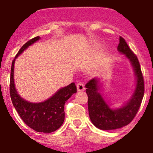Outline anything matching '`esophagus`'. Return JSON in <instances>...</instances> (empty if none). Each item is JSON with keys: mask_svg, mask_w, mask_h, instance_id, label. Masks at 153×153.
<instances>
[{"mask_svg": "<svg viewBox=\"0 0 153 153\" xmlns=\"http://www.w3.org/2000/svg\"><path fill=\"white\" fill-rule=\"evenodd\" d=\"M76 88H77L78 91H84L85 86L83 83H78L76 85Z\"/></svg>", "mask_w": 153, "mask_h": 153, "instance_id": "obj_1", "label": "esophagus"}]
</instances>
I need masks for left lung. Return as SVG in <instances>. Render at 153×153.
<instances>
[{
  "instance_id": "left-lung-1",
  "label": "left lung",
  "mask_w": 153,
  "mask_h": 153,
  "mask_svg": "<svg viewBox=\"0 0 153 153\" xmlns=\"http://www.w3.org/2000/svg\"><path fill=\"white\" fill-rule=\"evenodd\" d=\"M117 50L130 61L136 76V87L129 100L121 107L112 109L101 95L102 83L100 78L90 79L85 86L90 120L96 127L102 130L120 129L128 125L136 117L144 95V79L140 62L122 36L120 37Z\"/></svg>"
}]
</instances>
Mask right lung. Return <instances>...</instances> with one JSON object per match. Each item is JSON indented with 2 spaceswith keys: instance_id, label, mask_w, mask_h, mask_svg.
<instances>
[{
  "instance_id": "add662e5",
  "label": "right lung",
  "mask_w": 153,
  "mask_h": 153,
  "mask_svg": "<svg viewBox=\"0 0 153 153\" xmlns=\"http://www.w3.org/2000/svg\"><path fill=\"white\" fill-rule=\"evenodd\" d=\"M36 36L22 46L12 62L10 79V95L13 105L24 121L30 128L39 132L50 133L58 129L65 118L64 105L74 93H76L75 83L60 89L47 100L40 102H30L25 100L17 93L13 79V70L15 59L29 46L40 40Z\"/></svg>"
}]
</instances>
